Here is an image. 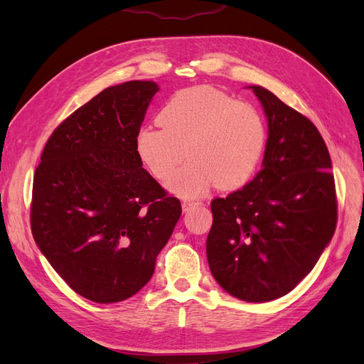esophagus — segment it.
Masks as SVG:
<instances>
[{"mask_svg":"<svg viewBox=\"0 0 364 364\" xmlns=\"http://www.w3.org/2000/svg\"><path fill=\"white\" fill-rule=\"evenodd\" d=\"M203 203L201 201H183L182 203V210L183 211H188V210H191L192 207H197V205H201Z\"/></svg>","mask_w":364,"mask_h":364,"instance_id":"34e87169","label":"esophagus"}]
</instances>
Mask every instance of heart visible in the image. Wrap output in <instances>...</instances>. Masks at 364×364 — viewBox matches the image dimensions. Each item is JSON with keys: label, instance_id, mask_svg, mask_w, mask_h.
Wrapping results in <instances>:
<instances>
[{"label": "heart", "instance_id": "b5f03b06", "mask_svg": "<svg viewBox=\"0 0 364 364\" xmlns=\"http://www.w3.org/2000/svg\"><path fill=\"white\" fill-rule=\"evenodd\" d=\"M161 127L146 124L135 139L142 166L166 179L183 159L189 161L167 179L181 197H198L216 185L242 186L257 170L267 144L259 109L218 88L198 85L170 97L159 114Z\"/></svg>", "mask_w": 364, "mask_h": 364}]
</instances>
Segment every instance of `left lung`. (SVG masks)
<instances>
[{
    "label": "left lung",
    "mask_w": 364,
    "mask_h": 364,
    "mask_svg": "<svg viewBox=\"0 0 364 364\" xmlns=\"http://www.w3.org/2000/svg\"><path fill=\"white\" fill-rule=\"evenodd\" d=\"M269 122L263 167L211 201L207 260L219 285L248 303L291 292L317 263L338 220L328 146L304 114L251 87Z\"/></svg>",
    "instance_id": "1"
}]
</instances>
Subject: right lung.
<instances>
[{"label":"right lung","instance_id":"1","mask_svg":"<svg viewBox=\"0 0 364 364\" xmlns=\"http://www.w3.org/2000/svg\"><path fill=\"white\" fill-rule=\"evenodd\" d=\"M157 83L105 88L48 138L33 176L31 229L54 270L100 304L135 295L182 207L142 167L135 139Z\"/></svg>","mask_w":364,"mask_h":364}]
</instances>
